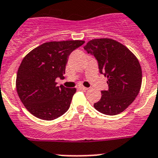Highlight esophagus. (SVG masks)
Instances as JSON below:
<instances>
[{"label": "esophagus", "mask_w": 158, "mask_h": 158, "mask_svg": "<svg viewBox=\"0 0 158 158\" xmlns=\"http://www.w3.org/2000/svg\"><path fill=\"white\" fill-rule=\"evenodd\" d=\"M79 88L82 89V90H87V89H88V88H87V87H83V86H81V87H79Z\"/></svg>", "instance_id": "obj_1"}]
</instances>
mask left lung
Instances as JSON below:
<instances>
[{"label":"left lung","instance_id":"8db88e82","mask_svg":"<svg viewBox=\"0 0 158 158\" xmlns=\"http://www.w3.org/2000/svg\"><path fill=\"white\" fill-rule=\"evenodd\" d=\"M98 61L99 72L107 77L108 90L94 104L98 111L116 115L134 101L141 89L142 68L136 56L127 47L108 38L91 40L83 47Z\"/></svg>","mask_w":158,"mask_h":158}]
</instances>
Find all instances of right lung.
<instances>
[{"label": "right lung", "instance_id": "1", "mask_svg": "<svg viewBox=\"0 0 158 158\" xmlns=\"http://www.w3.org/2000/svg\"><path fill=\"white\" fill-rule=\"evenodd\" d=\"M83 40L52 41L40 45L23 59L16 87L25 108L38 118L53 120L68 111L75 88L56 86L64 79L68 56Z\"/></svg>", "mask_w": 158, "mask_h": 158}]
</instances>
